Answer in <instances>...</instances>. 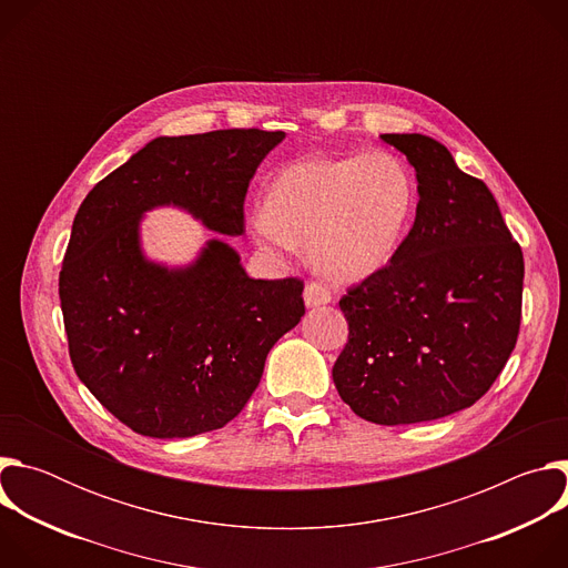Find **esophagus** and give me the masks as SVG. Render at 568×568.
Instances as JSON below:
<instances>
[{"label":"esophagus","instance_id":"1","mask_svg":"<svg viewBox=\"0 0 568 568\" xmlns=\"http://www.w3.org/2000/svg\"><path fill=\"white\" fill-rule=\"evenodd\" d=\"M303 298H305V305L307 307H316V305H326L333 301V292L318 283V281H312L305 285V292H303Z\"/></svg>","mask_w":568,"mask_h":568}]
</instances>
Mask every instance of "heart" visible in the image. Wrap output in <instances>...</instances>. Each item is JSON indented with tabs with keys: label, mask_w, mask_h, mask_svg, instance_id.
<instances>
[{
	"label": "heart",
	"mask_w": 568,
	"mask_h": 568,
	"mask_svg": "<svg viewBox=\"0 0 568 568\" xmlns=\"http://www.w3.org/2000/svg\"><path fill=\"white\" fill-rule=\"evenodd\" d=\"M418 184L404 161L384 150L342 159H305L272 184L252 217L265 247L292 252L310 242L314 265L331 278L359 281L384 267L407 237Z\"/></svg>",
	"instance_id": "obj_1"
}]
</instances>
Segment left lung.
<instances>
[{
	"mask_svg": "<svg viewBox=\"0 0 568 568\" xmlns=\"http://www.w3.org/2000/svg\"><path fill=\"white\" fill-rule=\"evenodd\" d=\"M416 169L418 209L395 256L342 296L348 342L333 379L377 425L471 407L504 371L521 326L524 254L485 182L425 134H382Z\"/></svg>",
	"mask_w": 568,
	"mask_h": 568,
	"instance_id": "obj_1",
	"label": "left lung"
}]
</instances>
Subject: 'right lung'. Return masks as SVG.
Masks as SVG:
<instances>
[{"label": "right lung", "instance_id": "obj_1", "mask_svg": "<svg viewBox=\"0 0 568 568\" xmlns=\"http://www.w3.org/2000/svg\"><path fill=\"white\" fill-rule=\"evenodd\" d=\"M285 132L258 128L159 136L80 204L60 270L69 357L103 407L150 438L231 423L256 390L267 353L305 314L303 281H254L211 240L182 272L145 263L139 217L178 204L209 229L245 231V197Z\"/></svg>", "mask_w": 568, "mask_h": 568}]
</instances>
